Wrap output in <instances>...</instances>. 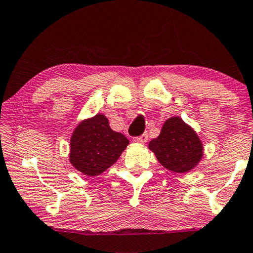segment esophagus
<instances>
[{"label": "esophagus", "instance_id": "1", "mask_svg": "<svg viewBox=\"0 0 253 253\" xmlns=\"http://www.w3.org/2000/svg\"><path fill=\"white\" fill-rule=\"evenodd\" d=\"M148 140V134L147 133H144V134H141L140 136H136L134 138V141L135 142H139V144H145L146 141Z\"/></svg>", "mask_w": 253, "mask_h": 253}]
</instances>
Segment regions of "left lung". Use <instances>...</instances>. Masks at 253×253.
Masks as SVG:
<instances>
[{
    "label": "left lung",
    "mask_w": 253,
    "mask_h": 253,
    "mask_svg": "<svg viewBox=\"0 0 253 253\" xmlns=\"http://www.w3.org/2000/svg\"><path fill=\"white\" fill-rule=\"evenodd\" d=\"M164 167L185 173L196 167L203 157V145L194 130L180 118H171L164 124L158 138L148 145Z\"/></svg>",
    "instance_id": "obj_1"
}]
</instances>
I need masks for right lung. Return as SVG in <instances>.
<instances>
[{
	"label": "right lung",
	"mask_w": 253,
	"mask_h": 253,
	"mask_svg": "<svg viewBox=\"0 0 253 253\" xmlns=\"http://www.w3.org/2000/svg\"><path fill=\"white\" fill-rule=\"evenodd\" d=\"M128 145V139L109 127L105 115L97 114L82 121L71 140L72 165L84 174L93 176L111 167Z\"/></svg>",
	"instance_id": "1"
}]
</instances>
